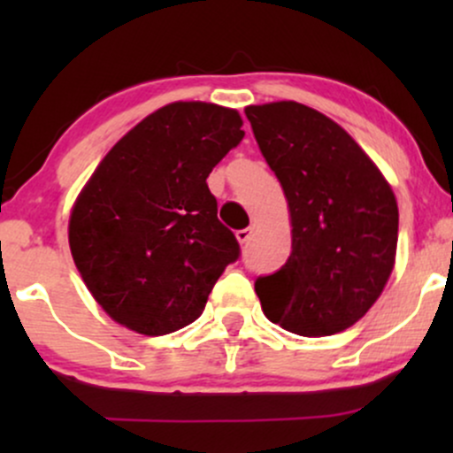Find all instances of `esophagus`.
Instances as JSON below:
<instances>
[{
	"mask_svg": "<svg viewBox=\"0 0 453 453\" xmlns=\"http://www.w3.org/2000/svg\"><path fill=\"white\" fill-rule=\"evenodd\" d=\"M236 238H238V242H241V244L249 242V238H251V230H249V227H247V230H238Z\"/></svg>",
	"mask_w": 453,
	"mask_h": 453,
	"instance_id": "esophagus-1",
	"label": "esophagus"
}]
</instances>
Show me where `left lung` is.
Returning <instances> with one entry per match:
<instances>
[{
  "label": "left lung",
  "instance_id": "left-lung-1",
  "mask_svg": "<svg viewBox=\"0 0 453 453\" xmlns=\"http://www.w3.org/2000/svg\"><path fill=\"white\" fill-rule=\"evenodd\" d=\"M292 217V256L256 292L273 324L330 336L366 315L386 288L398 242L392 187L360 144L298 102L247 106Z\"/></svg>",
  "mask_w": 453,
  "mask_h": 453
}]
</instances>
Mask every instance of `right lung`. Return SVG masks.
Returning <instances> with one entry per match:
<instances>
[{"instance_id":"obj_1","label":"right lung","mask_w":453,"mask_h":453,"mask_svg":"<svg viewBox=\"0 0 453 453\" xmlns=\"http://www.w3.org/2000/svg\"><path fill=\"white\" fill-rule=\"evenodd\" d=\"M241 126L232 108L168 104L129 129L82 187L67 227L72 257L117 324L147 336L189 326L241 256L206 185L242 140Z\"/></svg>"}]
</instances>
